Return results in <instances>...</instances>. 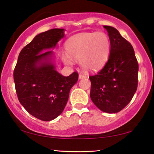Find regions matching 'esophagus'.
I'll use <instances>...</instances> for the list:
<instances>
[{
	"instance_id": "1",
	"label": "esophagus",
	"mask_w": 154,
	"mask_h": 154,
	"mask_svg": "<svg viewBox=\"0 0 154 154\" xmlns=\"http://www.w3.org/2000/svg\"><path fill=\"white\" fill-rule=\"evenodd\" d=\"M79 77V79H83L84 78H85V75L83 74V73H80Z\"/></svg>"
}]
</instances>
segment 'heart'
I'll return each mask as SVG.
<instances>
[{
  "label": "heart",
  "mask_w": 154,
  "mask_h": 154,
  "mask_svg": "<svg viewBox=\"0 0 154 154\" xmlns=\"http://www.w3.org/2000/svg\"><path fill=\"white\" fill-rule=\"evenodd\" d=\"M62 60L67 65L73 64V59L81 60V64L88 71L102 68L108 61L111 41L105 33H83L73 35L67 41Z\"/></svg>",
  "instance_id": "1"
}]
</instances>
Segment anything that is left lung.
I'll list each match as a JSON object with an SVG mask.
<instances>
[{
    "instance_id": "1",
    "label": "left lung",
    "mask_w": 154,
    "mask_h": 154,
    "mask_svg": "<svg viewBox=\"0 0 154 154\" xmlns=\"http://www.w3.org/2000/svg\"><path fill=\"white\" fill-rule=\"evenodd\" d=\"M109 33L111 51L108 62L90 75V98L103 112H119L129 104L138 84L139 66L133 48L116 29L104 26Z\"/></svg>"
}]
</instances>
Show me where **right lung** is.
I'll return each mask as SVG.
<instances>
[{
  "label": "right lung",
  "instance_id": "1",
  "mask_svg": "<svg viewBox=\"0 0 154 154\" xmlns=\"http://www.w3.org/2000/svg\"><path fill=\"white\" fill-rule=\"evenodd\" d=\"M64 36V29H52L35 35L22 50L14 70V81L20 104L37 119L52 121L64 111L77 72L64 76L56 70L52 50Z\"/></svg>",
  "mask_w": 154,
  "mask_h": 154
}]
</instances>
